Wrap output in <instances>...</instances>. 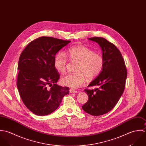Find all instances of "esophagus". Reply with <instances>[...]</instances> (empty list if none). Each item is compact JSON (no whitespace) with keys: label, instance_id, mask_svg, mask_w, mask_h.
I'll use <instances>...</instances> for the list:
<instances>
[{"label":"esophagus","instance_id":"34e87169","mask_svg":"<svg viewBox=\"0 0 146 146\" xmlns=\"http://www.w3.org/2000/svg\"><path fill=\"white\" fill-rule=\"evenodd\" d=\"M69 92H70V93H77V91L76 90H74V89L71 88V89H70Z\"/></svg>","mask_w":146,"mask_h":146}]
</instances>
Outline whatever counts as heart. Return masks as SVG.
I'll return each mask as SVG.
<instances>
[{
    "label": "heart",
    "mask_w": 146,
    "mask_h": 146,
    "mask_svg": "<svg viewBox=\"0 0 146 146\" xmlns=\"http://www.w3.org/2000/svg\"><path fill=\"white\" fill-rule=\"evenodd\" d=\"M66 55L71 61L78 62L77 73L68 74L61 78V83L70 88L80 87L85 81L86 76L89 80L94 79L100 74L104 66L102 55L95 53L84 46L78 45L69 48ZM66 56L60 52L54 58V66L61 73H64L66 70Z\"/></svg>",
    "instance_id": "1"
}]
</instances>
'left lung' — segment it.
Segmentation results:
<instances>
[{
    "label": "left lung",
    "mask_w": 146,
    "mask_h": 146,
    "mask_svg": "<svg viewBox=\"0 0 146 146\" xmlns=\"http://www.w3.org/2000/svg\"><path fill=\"white\" fill-rule=\"evenodd\" d=\"M88 39L96 42L101 47L104 66L100 74L88 86L98 88L84 90L88 100L82 108L91 115L100 116L112 110L122 95L127 70L120 51L113 44L101 37Z\"/></svg>",
    "instance_id": "obj_1"
}]
</instances>
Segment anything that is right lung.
<instances>
[{
    "label": "right lung",
    "instance_id": "1",
    "mask_svg": "<svg viewBox=\"0 0 146 146\" xmlns=\"http://www.w3.org/2000/svg\"><path fill=\"white\" fill-rule=\"evenodd\" d=\"M70 42L42 36L31 42L20 55L17 86L24 104L35 115L52 113L69 94V88L56 84L60 75L54 58Z\"/></svg>",
    "mask_w": 146,
    "mask_h": 146
}]
</instances>
